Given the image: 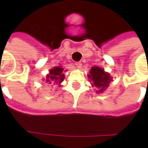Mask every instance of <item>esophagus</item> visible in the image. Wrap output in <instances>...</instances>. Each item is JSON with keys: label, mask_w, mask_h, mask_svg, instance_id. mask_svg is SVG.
<instances>
[{"label": "esophagus", "mask_w": 148, "mask_h": 148, "mask_svg": "<svg viewBox=\"0 0 148 148\" xmlns=\"http://www.w3.org/2000/svg\"><path fill=\"white\" fill-rule=\"evenodd\" d=\"M82 62H75V66H77V68H81L82 67Z\"/></svg>", "instance_id": "obj_1"}]
</instances>
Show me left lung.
I'll list each match as a JSON object with an SVG mask.
<instances>
[{
	"mask_svg": "<svg viewBox=\"0 0 148 148\" xmlns=\"http://www.w3.org/2000/svg\"><path fill=\"white\" fill-rule=\"evenodd\" d=\"M89 73L88 77L91 82V85L97 89V93H102L105 91L112 81L109 74L98 66H93Z\"/></svg>",
	"mask_w": 148,
	"mask_h": 148,
	"instance_id": "1",
	"label": "left lung"
}]
</instances>
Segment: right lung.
I'll list each match as a JSON object with an SVG mask.
<instances>
[{
    "label": "right lung",
    "mask_w": 148,
    "mask_h": 148,
    "mask_svg": "<svg viewBox=\"0 0 148 148\" xmlns=\"http://www.w3.org/2000/svg\"><path fill=\"white\" fill-rule=\"evenodd\" d=\"M63 68L62 66H55L51 70H50L49 74L47 75V77L44 79L45 83L51 86H55V85H60L62 82L64 80L65 75L63 74Z\"/></svg>",
    "instance_id": "add662e5"
}]
</instances>
